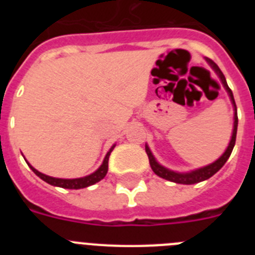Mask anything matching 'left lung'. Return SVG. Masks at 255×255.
<instances>
[{
  "mask_svg": "<svg viewBox=\"0 0 255 255\" xmlns=\"http://www.w3.org/2000/svg\"><path fill=\"white\" fill-rule=\"evenodd\" d=\"M207 64L211 66V69L213 70L216 73V75L218 76L220 79V82L222 83L224 85L225 91L227 92L230 97V101L233 103V107H234V126H233V134H231V139L229 141V145L227 148L225 149V152L221 154V157H218L215 162H212V163L207 164V166H203V167H199V168H195V170H191L188 171V172H179V171H173L170 170V168L164 167L159 163L155 157L153 155L152 150L150 148L148 147V144H145V152L148 154V158H149V163H150V167H152L153 172L157 175V176L162 177L164 180H168V181H172V182H176V184H184V185H191V184H197V182L200 181H204V180L209 179L215 175L217 171H220L222 168L226 161L229 159L230 154L233 152L234 149V145H235V140H236V131H238V111H236V105H235V100H234V94L231 92V89L229 88L226 82V78L225 75L222 74V71L220 70V67L213 62L212 60L209 58H206Z\"/></svg>",
  "mask_w": 255,
  "mask_h": 255,
  "instance_id": "1",
  "label": "left lung"
}]
</instances>
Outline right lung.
Returning a JSON list of instances; mask_svg holds the SVG:
<instances>
[{"mask_svg":"<svg viewBox=\"0 0 255 255\" xmlns=\"http://www.w3.org/2000/svg\"><path fill=\"white\" fill-rule=\"evenodd\" d=\"M115 147H116V144H114V145L110 148V150H108L107 154H106L105 159H103L102 164H101L100 167L97 168L93 173L87 175V176L78 177V179H58V177L48 176V175H44V173L35 170V168L33 167L29 162H26V163H28L29 167L31 168V171H33L38 177H40L43 181L48 182L49 185L58 186V188H64V189H83V188H88V186H91V185H94L96 182L101 181V180L106 176V173H107L108 171V158H110V154H111V152L114 150Z\"/></svg>","mask_w":255,"mask_h":255,"instance_id":"add662e5","label":"right lung"}]
</instances>
